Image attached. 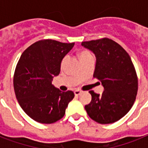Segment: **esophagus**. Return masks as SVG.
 Listing matches in <instances>:
<instances>
[{
    "label": "esophagus",
    "mask_w": 148,
    "mask_h": 148,
    "mask_svg": "<svg viewBox=\"0 0 148 148\" xmlns=\"http://www.w3.org/2000/svg\"><path fill=\"white\" fill-rule=\"evenodd\" d=\"M81 92H82V91L80 90H74V95H76V96H78V95H81Z\"/></svg>",
    "instance_id": "34e87169"
}]
</instances>
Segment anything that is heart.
Returning a JSON list of instances; mask_svg holds the SVG:
<instances>
[{
  "mask_svg": "<svg viewBox=\"0 0 148 148\" xmlns=\"http://www.w3.org/2000/svg\"><path fill=\"white\" fill-rule=\"evenodd\" d=\"M89 55H91L90 52L88 51H85V50H84V51H81L78 53V57H79V58H80V60H81V59H82V58H85V57H87V56H89ZM66 60H67V57H64V58H63L62 60H61V65H64V64L65 63Z\"/></svg>",
  "mask_w": 148,
  "mask_h": 148,
  "instance_id": "b5f03b06",
  "label": "heart"
}]
</instances>
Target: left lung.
Masks as SVG:
<instances>
[{"instance_id": "1", "label": "left lung", "mask_w": 148, "mask_h": 148, "mask_svg": "<svg viewBox=\"0 0 148 148\" xmlns=\"http://www.w3.org/2000/svg\"><path fill=\"white\" fill-rule=\"evenodd\" d=\"M81 45L95 54L93 77L104 89L102 95L89 91L91 101L85 110L99 124H112L126 115L135 101L138 81L134 66L127 51L111 39L84 41Z\"/></svg>"}]
</instances>
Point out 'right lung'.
I'll return each instance as SVG.
<instances>
[{
  "mask_svg": "<svg viewBox=\"0 0 148 148\" xmlns=\"http://www.w3.org/2000/svg\"><path fill=\"white\" fill-rule=\"evenodd\" d=\"M74 43L51 39L34 43L21 56L14 75V88L24 111L35 121L52 124L61 119L71 101V90L61 91L52 84L60 71L64 56Z\"/></svg>",
  "mask_w": 148,
  "mask_h": 148,
  "instance_id": "right-lung-1",
  "label": "right lung"
}]
</instances>
